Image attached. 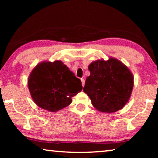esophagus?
<instances>
[{"label": "esophagus", "instance_id": "esophagus-1", "mask_svg": "<svg viewBox=\"0 0 158 158\" xmlns=\"http://www.w3.org/2000/svg\"><path fill=\"white\" fill-rule=\"evenodd\" d=\"M81 81L82 86L84 87V85H85V79H83V78H81Z\"/></svg>", "mask_w": 158, "mask_h": 158}]
</instances>
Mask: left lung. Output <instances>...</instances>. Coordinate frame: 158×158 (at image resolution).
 Returning <instances> with one entry per match:
<instances>
[{"label": "left lung", "instance_id": "8db88e82", "mask_svg": "<svg viewBox=\"0 0 158 158\" xmlns=\"http://www.w3.org/2000/svg\"><path fill=\"white\" fill-rule=\"evenodd\" d=\"M90 73L85 79L84 92L93 106L103 113H114L129 101L134 77L127 67L116 58L98 59L89 65Z\"/></svg>", "mask_w": 158, "mask_h": 158}]
</instances>
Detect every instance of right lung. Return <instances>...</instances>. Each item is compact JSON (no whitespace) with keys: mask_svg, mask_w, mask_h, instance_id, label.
Segmentation results:
<instances>
[{"mask_svg":"<svg viewBox=\"0 0 158 158\" xmlns=\"http://www.w3.org/2000/svg\"><path fill=\"white\" fill-rule=\"evenodd\" d=\"M28 87L34 102L51 112L70 105L72 98L83 89L81 80L61 60L37 64L28 77Z\"/></svg>","mask_w":158,"mask_h":158,"instance_id":"add662e5","label":"right lung"}]
</instances>
